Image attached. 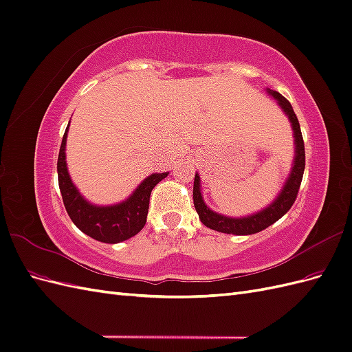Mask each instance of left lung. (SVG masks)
Listing matches in <instances>:
<instances>
[{
	"mask_svg": "<svg viewBox=\"0 0 352 352\" xmlns=\"http://www.w3.org/2000/svg\"><path fill=\"white\" fill-rule=\"evenodd\" d=\"M270 97H273L278 101V105L282 109V111L286 114L289 123L294 131V145H295V155H294V166L289 176H287L283 188L280 189V194L278 195L269 207L264 210L255 212L252 216L248 217H228L219 214V212L212 211L206 202L204 198L201 195V179L198 173L195 175L194 180V206L198 212L201 221L212 230H219L223 233H236V235H245V233H255L260 232L265 228L273 225L274 221H278L285 212L289 210L294 204L296 198L298 190H300V185L304 175L305 168V151H304V141H302V133L300 122H298L296 116L294 113V109L291 102L287 101L279 92L265 89Z\"/></svg>",
	"mask_w": 352,
	"mask_h": 352,
	"instance_id": "obj_1",
	"label": "left lung"
}]
</instances>
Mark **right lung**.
Masks as SVG:
<instances>
[{
  "label": "right lung",
  "mask_w": 352,
  "mask_h": 352,
  "mask_svg": "<svg viewBox=\"0 0 352 352\" xmlns=\"http://www.w3.org/2000/svg\"><path fill=\"white\" fill-rule=\"evenodd\" d=\"M67 132L69 124L63 136L57 162L58 186L67 214L83 233L101 242L116 243L135 236L145 226L151 190L168 173H153L146 176L129 197L117 204H92L87 198H83L79 188L73 184L70 177L66 162Z\"/></svg>",
  "instance_id": "add662e5"
}]
</instances>
